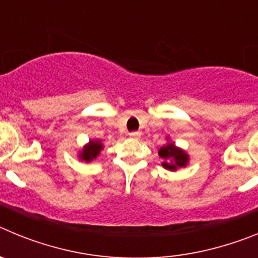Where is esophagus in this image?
Here are the masks:
<instances>
[{"instance_id":"esophagus-1","label":"esophagus","mask_w":258,"mask_h":258,"mask_svg":"<svg viewBox=\"0 0 258 258\" xmlns=\"http://www.w3.org/2000/svg\"><path fill=\"white\" fill-rule=\"evenodd\" d=\"M129 137L131 138H140L141 132H132V133H129Z\"/></svg>"}]
</instances>
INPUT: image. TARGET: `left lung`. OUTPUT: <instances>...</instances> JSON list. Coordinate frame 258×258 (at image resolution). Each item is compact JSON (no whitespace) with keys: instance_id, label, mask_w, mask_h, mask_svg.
I'll list each match as a JSON object with an SVG mask.
<instances>
[{"instance_id":"1","label":"left lung","mask_w":258,"mask_h":258,"mask_svg":"<svg viewBox=\"0 0 258 258\" xmlns=\"http://www.w3.org/2000/svg\"><path fill=\"white\" fill-rule=\"evenodd\" d=\"M159 156L163 159L161 165L168 170H174L183 168L188 163V155L182 149L177 147L173 142H168L159 150Z\"/></svg>"}]
</instances>
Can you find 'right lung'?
<instances>
[{
    "instance_id": "right-lung-1",
    "label": "right lung",
    "mask_w": 258,
    "mask_h": 258,
    "mask_svg": "<svg viewBox=\"0 0 258 258\" xmlns=\"http://www.w3.org/2000/svg\"><path fill=\"white\" fill-rule=\"evenodd\" d=\"M102 149H103V145L99 140H92L89 141V143L86 146H84L83 151L79 154V159L81 161H86V163H90L93 159L101 154Z\"/></svg>"
}]
</instances>
